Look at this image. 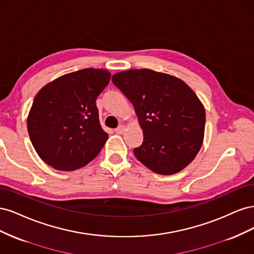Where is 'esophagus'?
<instances>
[{"instance_id": "1", "label": "esophagus", "mask_w": 254, "mask_h": 254, "mask_svg": "<svg viewBox=\"0 0 254 254\" xmlns=\"http://www.w3.org/2000/svg\"><path fill=\"white\" fill-rule=\"evenodd\" d=\"M125 126L124 125H120L117 129H115V132L117 133H119V134H122V133H124L125 132Z\"/></svg>"}]
</instances>
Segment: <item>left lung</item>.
<instances>
[{
    "instance_id": "left-lung-1",
    "label": "left lung",
    "mask_w": 254,
    "mask_h": 254,
    "mask_svg": "<svg viewBox=\"0 0 254 254\" xmlns=\"http://www.w3.org/2000/svg\"><path fill=\"white\" fill-rule=\"evenodd\" d=\"M112 81L132 103L143 130L136 159L160 175L186 168L204 136L205 110L195 92L180 78L149 68L117 73Z\"/></svg>"
}]
</instances>
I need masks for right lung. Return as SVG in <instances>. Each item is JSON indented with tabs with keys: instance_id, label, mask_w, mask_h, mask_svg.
I'll list each match as a JSON object with an SVG mask.
<instances>
[{
	"instance_id": "1",
	"label": "right lung",
	"mask_w": 254,
	"mask_h": 254,
	"mask_svg": "<svg viewBox=\"0 0 254 254\" xmlns=\"http://www.w3.org/2000/svg\"><path fill=\"white\" fill-rule=\"evenodd\" d=\"M103 68L60 76L38 92L27 117L30 141L45 163L71 172L93 160L108 140L96 98L110 81Z\"/></svg>"
}]
</instances>
